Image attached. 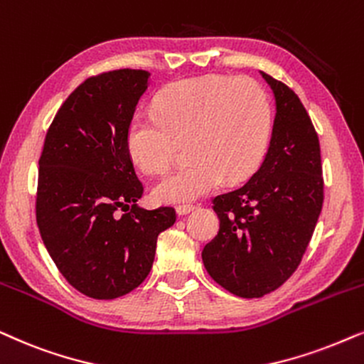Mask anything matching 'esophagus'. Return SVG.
<instances>
[{"mask_svg": "<svg viewBox=\"0 0 364 364\" xmlns=\"http://www.w3.org/2000/svg\"><path fill=\"white\" fill-rule=\"evenodd\" d=\"M193 209H196V205L182 204V205L177 207V214H178V215H187V214H191V212H192Z\"/></svg>", "mask_w": 364, "mask_h": 364, "instance_id": "esophagus-1", "label": "esophagus"}]
</instances>
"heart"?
<instances>
[{
	"mask_svg": "<svg viewBox=\"0 0 364 364\" xmlns=\"http://www.w3.org/2000/svg\"><path fill=\"white\" fill-rule=\"evenodd\" d=\"M271 127V103L256 80L207 75L171 83L155 98V112L134 113L127 145L134 162L155 173L172 164L177 141L188 140L191 162L154 187L159 202H186L256 171Z\"/></svg>",
	"mask_w": 364,
	"mask_h": 364,
	"instance_id": "obj_1",
	"label": "heart"
}]
</instances>
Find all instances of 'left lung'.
I'll list each match as a JSON object with an SVG mask.
<instances>
[{"mask_svg": "<svg viewBox=\"0 0 364 364\" xmlns=\"http://www.w3.org/2000/svg\"><path fill=\"white\" fill-rule=\"evenodd\" d=\"M276 117L261 167L247 182L212 200L219 232L202 251L217 284L239 297L276 291L299 266L323 207L319 139L299 97L261 72Z\"/></svg>", "mask_w": 364, "mask_h": 364, "instance_id": "obj_1", "label": "left lung"}]
</instances>
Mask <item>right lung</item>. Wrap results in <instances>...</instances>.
I'll return each mask as SVG.
<instances>
[{
	"mask_svg": "<svg viewBox=\"0 0 364 364\" xmlns=\"http://www.w3.org/2000/svg\"><path fill=\"white\" fill-rule=\"evenodd\" d=\"M145 70H112L70 93L45 136L38 168L36 224L58 271L82 294L115 299L152 269L157 237L173 207L136 205L144 186L127 130L149 87Z\"/></svg>",
	"mask_w": 364,
	"mask_h": 364,
	"instance_id": "add662e5",
	"label": "right lung"
}]
</instances>
